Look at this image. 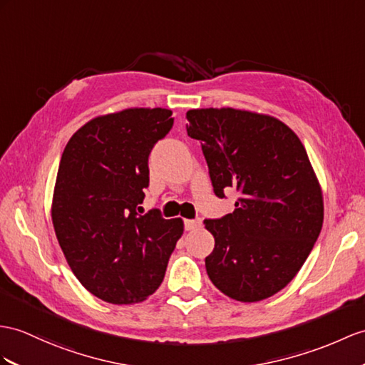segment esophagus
Returning a JSON list of instances; mask_svg holds the SVG:
<instances>
[{
    "instance_id": "34e87169",
    "label": "esophagus",
    "mask_w": 365,
    "mask_h": 365,
    "mask_svg": "<svg viewBox=\"0 0 365 365\" xmlns=\"http://www.w3.org/2000/svg\"><path fill=\"white\" fill-rule=\"evenodd\" d=\"M184 227L185 230H195L201 227V220L197 218V220H184Z\"/></svg>"
}]
</instances>
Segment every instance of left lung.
Segmentation results:
<instances>
[{
	"instance_id": "1",
	"label": "left lung",
	"mask_w": 365,
	"mask_h": 365,
	"mask_svg": "<svg viewBox=\"0 0 365 365\" xmlns=\"http://www.w3.org/2000/svg\"><path fill=\"white\" fill-rule=\"evenodd\" d=\"M185 118L187 135L201 142L213 193H238L232 213L204 220L215 238L209 279L230 299H268L294 279L322 229V190L307 150L271 115L206 108Z\"/></svg>"
}]
</instances>
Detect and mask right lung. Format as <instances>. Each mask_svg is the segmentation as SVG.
I'll return each mask as SVG.
<instances>
[{
	"mask_svg": "<svg viewBox=\"0 0 365 365\" xmlns=\"http://www.w3.org/2000/svg\"><path fill=\"white\" fill-rule=\"evenodd\" d=\"M165 108H130L77 130L60 159L52 223L82 285L115 305L145 300L159 288L184 230L139 204L150 182L148 156L173 127Z\"/></svg>",
	"mask_w": 365,
	"mask_h": 365,
	"instance_id": "right-lung-1",
	"label": "right lung"
}]
</instances>
